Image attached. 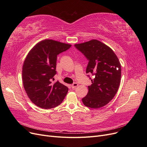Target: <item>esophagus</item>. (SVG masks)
<instances>
[{"label": "esophagus", "instance_id": "esophagus-1", "mask_svg": "<svg viewBox=\"0 0 147 147\" xmlns=\"http://www.w3.org/2000/svg\"><path fill=\"white\" fill-rule=\"evenodd\" d=\"M79 85L78 84V83H73L72 84H71V88L73 89V88H76L77 86H78Z\"/></svg>", "mask_w": 147, "mask_h": 147}]
</instances>
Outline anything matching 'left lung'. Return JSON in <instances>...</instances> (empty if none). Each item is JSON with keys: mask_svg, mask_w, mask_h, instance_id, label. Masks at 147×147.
Wrapping results in <instances>:
<instances>
[{"mask_svg": "<svg viewBox=\"0 0 147 147\" xmlns=\"http://www.w3.org/2000/svg\"><path fill=\"white\" fill-rule=\"evenodd\" d=\"M74 46L89 61L86 73L95 77L93 79L90 78L92 84L88 86V93L82 98V102L91 109L102 107L113 99L119 89L120 61L110 47L97 40L76 44Z\"/></svg>", "mask_w": 147, "mask_h": 147, "instance_id": "obj_1", "label": "left lung"}]
</instances>
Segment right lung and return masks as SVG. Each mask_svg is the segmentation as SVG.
Wrapping results in <instances>:
<instances>
[{"label":"right lung","mask_w":147,"mask_h":147,"mask_svg":"<svg viewBox=\"0 0 147 147\" xmlns=\"http://www.w3.org/2000/svg\"><path fill=\"white\" fill-rule=\"evenodd\" d=\"M71 46L46 39L36 44L27 55L22 66L23 86L30 99L37 107L52 109L65 97L68 88L59 81H52L57 74V55Z\"/></svg>","instance_id":"obj_1"}]
</instances>
